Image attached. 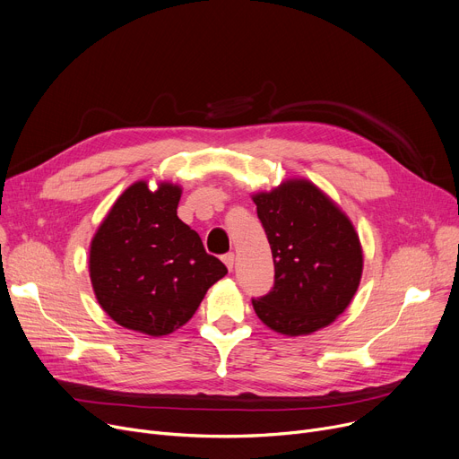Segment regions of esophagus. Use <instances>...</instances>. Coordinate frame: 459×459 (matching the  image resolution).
Wrapping results in <instances>:
<instances>
[{
  "instance_id": "obj_1",
  "label": "esophagus",
  "mask_w": 459,
  "mask_h": 459,
  "mask_svg": "<svg viewBox=\"0 0 459 459\" xmlns=\"http://www.w3.org/2000/svg\"><path fill=\"white\" fill-rule=\"evenodd\" d=\"M223 262H225V265L229 267V271H232V267H234V264H236V256H234V253L225 255V256H223Z\"/></svg>"
}]
</instances>
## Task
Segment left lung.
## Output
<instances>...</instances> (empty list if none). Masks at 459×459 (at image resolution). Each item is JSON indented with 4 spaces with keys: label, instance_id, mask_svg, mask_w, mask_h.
I'll use <instances>...</instances> for the list:
<instances>
[{
    "label": "left lung",
    "instance_id": "8db88e82",
    "mask_svg": "<svg viewBox=\"0 0 459 459\" xmlns=\"http://www.w3.org/2000/svg\"><path fill=\"white\" fill-rule=\"evenodd\" d=\"M253 201L274 262L273 290L253 299L256 316L290 338L328 326L361 281L363 251L352 221L307 178H286Z\"/></svg>",
    "mask_w": 459,
    "mask_h": 459
}]
</instances>
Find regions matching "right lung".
Segmentation results:
<instances>
[{"label":"right lung","mask_w":459,"mask_h":459,"mask_svg":"<svg viewBox=\"0 0 459 459\" xmlns=\"http://www.w3.org/2000/svg\"><path fill=\"white\" fill-rule=\"evenodd\" d=\"M182 188L136 180L121 194L90 243L88 271L96 299L119 326L152 338L186 325L227 267L204 251L177 216Z\"/></svg>","instance_id":"obj_1"}]
</instances>
